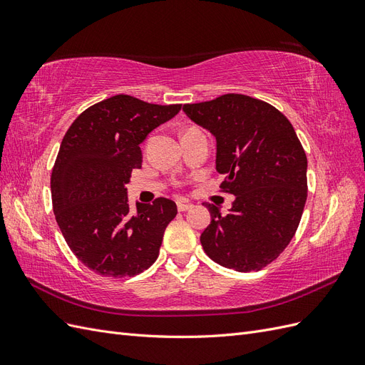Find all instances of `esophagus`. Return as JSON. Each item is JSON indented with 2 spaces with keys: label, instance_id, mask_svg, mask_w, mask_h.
<instances>
[{
  "label": "esophagus",
  "instance_id": "esophagus-1",
  "mask_svg": "<svg viewBox=\"0 0 365 365\" xmlns=\"http://www.w3.org/2000/svg\"><path fill=\"white\" fill-rule=\"evenodd\" d=\"M176 205H178V210H180V212H187V210H190L193 205L192 204H189V202H182V201H180L178 204H176Z\"/></svg>",
  "mask_w": 365,
  "mask_h": 365
}]
</instances>
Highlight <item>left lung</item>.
Returning <instances> with one entry per match:
<instances>
[{"mask_svg": "<svg viewBox=\"0 0 365 365\" xmlns=\"http://www.w3.org/2000/svg\"><path fill=\"white\" fill-rule=\"evenodd\" d=\"M182 111L216 138V170L235 195L227 215L207 204V256L239 272L260 271L289 245L307 197V158L291 121L244 94L184 105Z\"/></svg>", "mask_w": 365, "mask_h": 365, "instance_id": "8db88e82", "label": "left lung"}]
</instances>
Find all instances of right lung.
<instances>
[{
    "mask_svg": "<svg viewBox=\"0 0 365 365\" xmlns=\"http://www.w3.org/2000/svg\"><path fill=\"white\" fill-rule=\"evenodd\" d=\"M180 109L118 94L85 109L65 134L51 172L53 212L70 250L91 271L134 277L157 260L176 204L157 197L130 210L126 184L141 168V143Z\"/></svg>",
    "mask_w": 365,
    "mask_h": 365,
    "instance_id": "add662e5",
    "label": "right lung"
}]
</instances>
